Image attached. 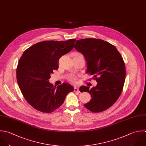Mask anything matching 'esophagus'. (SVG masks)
I'll use <instances>...</instances> for the list:
<instances>
[{
	"mask_svg": "<svg viewBox=\"0 0 146 146\" xmlns=\"http://www.w3.org/2000/svg\"><path fill=\"white\" fill-rule=\"evenodd\" d=\"M74 91L75 92H78V93H80V91H79V89L77 87H74Z\"/></svg>",
	"mask_w": 146,
	"mask_h": 146,
	"instance_id": "esophagus-1",
	"label": "esophagus"
}]
</instances>
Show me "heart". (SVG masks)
<instances>
[{"label": "heart", "mask_w": 146, "mask_h": 146, "mask_svg": "<svg viewBox=\"0 0 146 146\" xmlns=\"http://www.w3.org/2000/svg\"><path fill=\"white\" fill-rule=\"evenodd\" d=\"M75 54H76V55H82V54H81V53H76ZM68 79L70 81L73 82H75L76 81V77H75L73 75H72V74L69 75V76L68 77Z\"/></svg>", "instance_id": "obj_1"}]
</instances>
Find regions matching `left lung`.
<instances>
[{
  "label": "left lung",
  "mask_w": 146,
  "mask_h": 146,
  "mask_svg": "<svg viewBox=\"0 0 146 146\" xmlns=\"http://www.w3.org/2000/svg\"><path fill=\"white\" fill-rule=\"evenodd\" d=\"M75 49L82 53L87 62V71L97 82L91 89L82 86L80 91L88 92L90 101L84 105L93 113H99L110 108L118 99L123 90L126 68L123 58L115 46L97 38L77 40Z\"/></svg>",
  "instance_id": "left-lung-1"
}]
</instances>
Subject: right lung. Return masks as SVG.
<instances>
[{
  "label": "right lung",
  "instance_id": "obj_1",
  "mask_svg": "<svg viewBox=\"0 0 146 146\" xmlns=\"http://www.w3.org/2000/svg\"><path fill=\"white\" fill-rule=\"evenodd\" d=\"M76 39L44 41L26 49L16 69L19 88L27 102L34 109L50 113L64 103L66 96L74 90L69 84L56 86L49 83L50 74L58 68V61L74 47Z\"/></svg>",
  "mask_w": 146,
  "mask_h": 146
}]
</instances>
